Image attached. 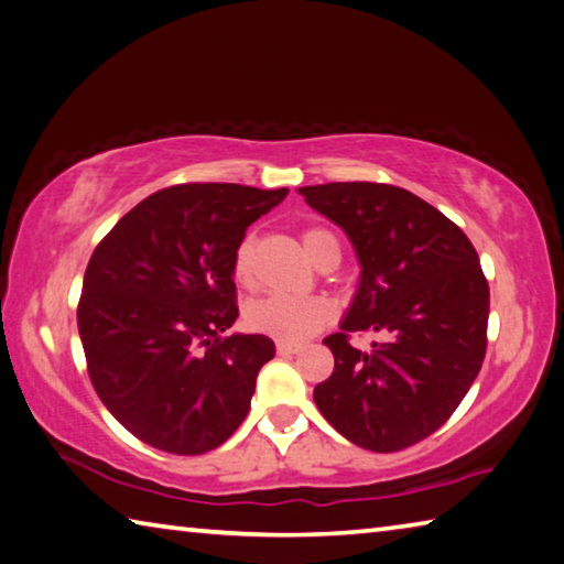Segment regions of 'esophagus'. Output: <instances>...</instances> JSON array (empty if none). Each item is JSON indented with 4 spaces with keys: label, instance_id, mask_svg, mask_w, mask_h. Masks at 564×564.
<instances>
[{
    "label": "esophagus",
    "instance_id": "esophagus-1",
    "mask_svg": "<svg viewBox=\"0 0 564 564\" xmlns=\"http://www.w3.org/2000/svg\"><path fill=\"white\" fill-rule=\"evenodd\" d=\"M301 350H303L301 343H289V340L275 343V352H279V355H295V352H301Z\"/></svg>",
    "mask_w": 564,
    "mask_h": 564
}]
</instances>
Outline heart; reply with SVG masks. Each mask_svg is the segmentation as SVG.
<instances>
[{"label": "heart", "instance_id": "b5f03b06", "mask_svg": "<svg viewBox=\"0 0 564 564\" xmlns=\"http://www.w3.org/2000/svg\"><path fill=\"white\" fill-rule=\"evenodd\" d=\"M335 237L325 229H305L303 249L313 261L321 259L323 249L333 243ZM337 243V241H335ZM234 279L249 283L253 273V239H243L234 251ZM333 317L330 303L323 299H308V295H265L253 301L247 308V323L251 330L271 335L275 340L299 343L321 330Z\"/></svg>", "mask_w": 564, "mask_h": 564}]
</instances>
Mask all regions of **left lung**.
<instances>
[{
    "label": "left lung",
    "instance_id": "left-lung-1",
    "mask_svg": "<svg viewBox=\"0 0 564 564\" xmlns=\"http://www.w3.org/2000/svg\"><path fill=\"white\" fill-rule=\"evenodd\" d=\"M299 192L343 227L362 265L340 333L323 340L335 370L313 399L352 444L402 452L446 424L484 365L490 293L478 253L452 219L394 184ZM360 329L388 340L362 354L349 345Z\"/></svg>",
    "mask_w": 564,
    "mask_h": 564
}]
</instances>
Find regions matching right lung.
Returning a JSON list of instances; mask_svg holds the SVG:
<instances>
[{
    "mask_svg": "<svg viewBox=\"0 0 564 564\" xmlns=\"http://www.w3.org/2000/svg\"><path fill=\"white\" fill-rule=\"evenodd\" d=\"M289 189L189 182L132 207L90 256L78 301L88 377L140 442L177 456L221 446L247 419L265 335L239 315L234 251Z\"/></svg>",
    "mask_w": 564,
    "mask_h": 564,
    "instance_id": "obj_1",
    "label": "right lung"
}]
</instances>
